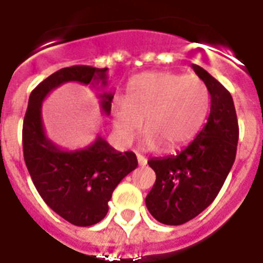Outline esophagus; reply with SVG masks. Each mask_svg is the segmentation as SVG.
<instances>
[{
  "label": "esophagus",
  "mask_w": 263,
  "mask_h": 263,
  "mask_svg": "<svg viewBox=\"0 0 263 263\" xmlns=\"http://www.w3.org/2000/svg\"><path fill=\"white\" fill-rule=\"evenodd\" d=\"M138 162H139L140 166H144V165L147 164V160L144 158L143 156H140V154H138Z\"/></svg>",
  "instance_id": "obj_1"
}]
</instances>
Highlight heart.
Wrapping results in <instances>:
<instances>
[{
	"instance_id": "heart-1",
	"label": "heart",
	"mask_w": 263,
	"mask_h": 263,
	"mask_svg": "<svg viewBox=\"0 0 263 263\" xmlns=\"http://www.w3.org/2000/svg\"><path fill=\"white\" fill-rule=\"evenodd\" d=\"M210 92L195 75L147 72L136 76L125 98H116L111 115L117 135L131 142L144 127L146 143L160 142L166 150L183 146L195 138L208 116Z\"/></svg>"
}]
</instances>
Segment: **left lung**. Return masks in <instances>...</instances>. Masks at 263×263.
<instances>
[{
  "label": "left lung",
  "mask_w": 263,
  "mask_h": 263,
  "mask_svg": "<svg viewBox=\"0 0 263 263\" xmlns=\"http://www.w3.org/2000/svg\"><path fill=\"white\" fill-rule=\"evenodd\" d=\"M192 69L210 92L203 129L176 156L148 160L157 179L146 206L157 221L181 225L195 218L218 195L236 158L239 125L232 95L199 65Z\"/></svg>",
  "instance_id": "left-lung-1"
}]
</instances>
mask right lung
Masks as SVG:
<instances>
[{"instance_id": "1", "label": "right lung", "mask_w": 263, "mask_h": 263, "mask_svg": "<svg viewBox=\"0 0 263 263\" xmlns=\"http://www.w3.org/2000/svg\"><path fill=\"white\" fill-rule=\"evenodd\" d=\"M107 68L73 65L63 68L39 83L28 99L23 123V154L39 195L64 220L90 227L109 210L111 194L121 180L138 166L132 152L119 153L101 136L76 152H64L45 135L42 102L55 87L67 82L106 86ZM102 110L109 115L111 92L101 95Z\"/></svg>"}]
</instances>
